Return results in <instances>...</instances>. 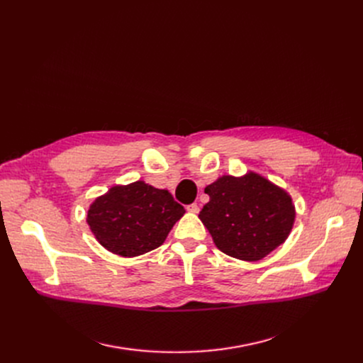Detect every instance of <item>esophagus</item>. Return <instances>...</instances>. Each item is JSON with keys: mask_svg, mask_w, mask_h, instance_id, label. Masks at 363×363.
Masks as SVG:
<instances>
[{"mask_svg": "<svg viewBox=\"0 0 363 363\" xmlns=\"http://www.w3.org/2000/svg\"><path fill=\"white\" fill-rule=\"evenodd\" d=\"M186 211H188V212H191V213H199L200 207H199V204H197V203H191V204H188V206H186Z\"/></svg>", "mask_w": 363, "mask_h": 363, "instance_id": "1", "label": "esophagus"}]
</instances>
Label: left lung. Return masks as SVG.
Instances as JSON below:
<instances>
[{
  "label": "left lung",
  "mask_w": 363,
  "mask_h": 363,
  "mask_svg": "<svg viewBox=\"0 0 363 363\" xmlns=\"http://www.w3.org/2000/svg\"><path fill=\"white\" fill-rule=\"evenodd\" d=\"M204 193L211 200L199 218L228 256L260 260L291 233L296 218L291 197L255 172L241 178L223 175L207 185Z\"/></svg>",
  "instance_id": "1"
}]
</instances>
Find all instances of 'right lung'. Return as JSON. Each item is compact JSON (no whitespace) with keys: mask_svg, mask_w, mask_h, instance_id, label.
Masks as SVG:
<instances>
[{"mask_svg":"<svg viewBox=\"0 0 363 363\" xmlns=\"http://www.w3.org/2000/svg\"><path fill=\"white\" fill-rule=\"evenodd\" d=\"M184 213L185 208L167 189L137 181L111 186L95 199L86 222L104 249L133 257L160 247Z\"/></svg>","mask_w":363,"mask_h":363,"instance_id":"1","label":"right lung"}]
</instances>
